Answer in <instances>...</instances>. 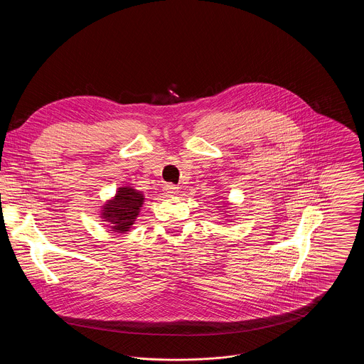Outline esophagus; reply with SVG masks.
Segmentation results:
<instances>
[{"mask_svg": "<svg viewBox=\"0 0 364 364\" xmlns=\"http://www.w3.org/2000/svg\"><path fill=\"white\" fill-rule=\"evenodd\" d=\"M164 190H165V192H166L168 195H174V193L178 192V188H177L176 186H173V184H165Z\"/></svg>", "mask_w": 364, "mask_h": 364, "instance_id": "34e87169", "label": "esophagus"}]
</instances>
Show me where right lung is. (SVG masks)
<instances>
[{
  "label": "right lung",
  "mask_w": 364,
  "mask_h": 364,
  "mask_svg": "<svg viewBox=\"0 0 364 364\" xmlns=\"http://www.w3.org/2000/svg\"><path fill=\"white\" fill-rule=\"evenodd\" d=\"M143 193L131 187L119 188L114 199L104 206L102 217L105 221L112 224L114 232H127L138 217L139 208L143 205Z\"/></svg>",
  "instance_id": "add662e5"
}]
</instances>
